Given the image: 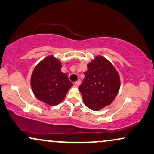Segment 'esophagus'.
<instances>
[{"label":"esophagus","mask_w":154,"mask_h":154,"mask_svg":"<svg viewBox=\"0 0 154 154\" xmlns=\"http://www.w3.org/2000/svg\"><path fill=\"white\" fill-rule=\"evenodd\" d=\"M80 84H81L80 80H78V81H77V82H75V85H76V86H79Z\"/></svg>","instance_id":"obj_1"}]
</instances>
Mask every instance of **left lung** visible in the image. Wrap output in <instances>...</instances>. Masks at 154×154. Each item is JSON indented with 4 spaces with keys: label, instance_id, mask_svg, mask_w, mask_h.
Segmentation results:
<instances>
[{
    "label": "left lung",
    "instance_id": "8db88e82",
    "mask_svg": "<svg viewBox=\"0 0 154 154\" xmlns=\"http://www.w3.org/2000/svg\"><path fill=\"white\" fill-rule=\"evenodd\" d=\"M120 88V77L115 67L102 56L88 63V70L79 90L85 105L99 111L110 105Z\"/></svg>",
    "mask_w": 154,
    "mask_h": 154
}]
</instances>
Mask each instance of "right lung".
<instances>
[{
	"label": "right lung",
	"mask_w": 154,
	"mask_h": 154,
	"mask_svg": "<svg viewBox=\"0 0 154 154\" xmlns=\"http://www.w3.org/2000/svg\"><path fill=\"white\" fill-rule=\"evenodd\" d=\"M61 63L54 56H48L35 67L31 75V88L40 101L56 106L64 99L73 84L61 71Z\"/></svg>",
	"instance_id": "add662e5"
}]
</instances>
